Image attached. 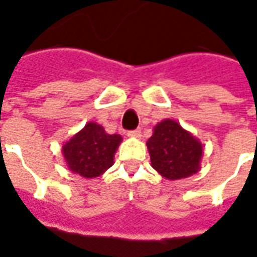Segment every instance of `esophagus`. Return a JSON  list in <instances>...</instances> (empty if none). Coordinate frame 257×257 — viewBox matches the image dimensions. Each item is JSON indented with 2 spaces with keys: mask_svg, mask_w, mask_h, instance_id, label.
Returning <instances> with one entry per match:
<instances>
[{
  "mask_svg": "<svg viewBox=\"0 0 257 257\" xmlns=\"http://www.w3.org/2000/svg\"><path fill=\"white\" fill-rule=\"evenodd\" d=\"M127 136L130 137V138H140L141 130H140V128H136V130L128 131V133H127Z\"/></svg>",
  "mask_w": 257,
  "mask_h": 257,
  "instance_id": "esophagus-1",
  "label": "esophagus"
}]
</instances>
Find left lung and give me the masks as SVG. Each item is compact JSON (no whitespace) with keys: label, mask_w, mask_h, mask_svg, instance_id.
<instances>
[{"label":"left lung","mask_w":257,"mask_h":257,"mask_svg":"<svg viewBox=\"0 0 257 257\" xmlns=\"http://www.w3.org/2000/svg\"><path fill=\"white\" fill-rule=\"evenodd\" d=\"M146 145L152 167L165 179L179 180L199 171L202 144L177 121H160Z\"/></svg>","instance_id":"1"}]
</instances>
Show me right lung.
<instances>
[{
    "instance_id": "add662e5",
    "label": "right lung",
    "mask_w": 257,
    "mask_h": 257,
    "mask_svg": "<svg viewBox=\"0 0 257 257\" xmlns=\"http://www.w3.org/2000/svg\"><path fill=\"white\" fill-rule=\"evenodd\" d=\"M120 141L119 134L109 136L100 124L90 121L63 145L67 167L86 179L100 176L113 165V154Z\"/></svg>"
}]
</instances>
